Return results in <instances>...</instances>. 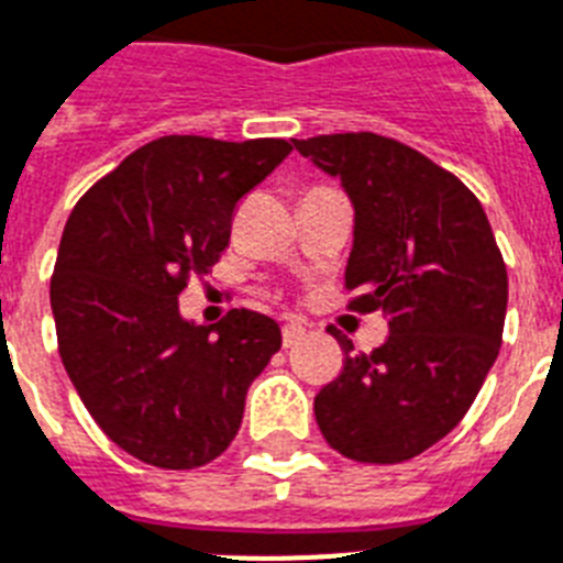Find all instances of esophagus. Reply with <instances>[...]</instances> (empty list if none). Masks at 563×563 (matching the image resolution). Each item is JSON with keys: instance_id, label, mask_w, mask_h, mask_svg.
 <instances>
[{"instance_id": "esophagus-1", "label": "esophagus", "mask_w": 563, "mask_h": 563, "mask_svg": "<svg viewBox=\"0 0 563 563\" xmlns=\"http://www.w3.org/2000/svg\"><path fill=\"white\" fill-rule=\"evenodd\" d=\"M306 338V325L303 323H283V346L289 349V346H297L300 340Z\"/></svg>"}]
</instances>
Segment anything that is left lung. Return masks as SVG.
<instances>
[{
  "label": "left lung",
  "instance_id": "8db88e82",
  "mask_svg": "<svg viewBox=\"0 0 563 563\" xmlns=\"http://www.w3.org/2000/svg\"><path fill=\"white\" fill-rule=\"evenodd\" d=\"M295 148L343 183L354 206L352 311L384 309L389 338L346 352L314 398L325 443L361 464H400L461 423L493 369L507 266L478 197L391 136L320 134Z\"/></svg>",
  "mask_w": 563,
  "mask_h": 563
}]
</instances>
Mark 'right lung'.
<instances>
[{"instance_id": "right-lung-1", "label": "right lung", "mask_w": 563, "mask_h": 563, "mask_svg": "<svg viewBox=\"0 0 563 563\" xmlns=\"http://www.w3.org/2000/svg\"><path fill=\"white\" fill-rule=\"evenodd\" d=\"M286 140L172 134L136 148L82 194L51 277L70 384L120 450L159 470H197L229 450L245 391L280 349V325L231 309L179 318V291L209 274L245 194L289 157Z\"/></svg>"}]
</instances>
